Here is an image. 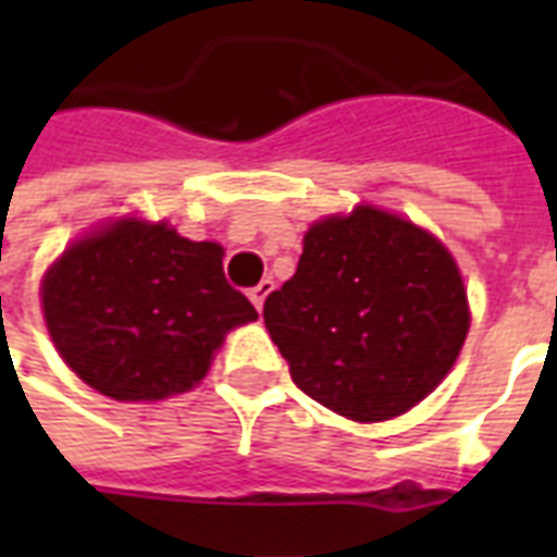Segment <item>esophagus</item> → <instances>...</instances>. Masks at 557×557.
Wrapping results in <instances>:
<instances>
[{
    "label": "esophagus",
    "mask_w": 557,
    "mask_h": 557,
    "mask_svg": "<svg viewBox=\"0 0 557 557\" xmlns=\"http://www.w3.org/2000/svg\"><path fill=\"white\" fill-rule=\"evenodd\" d=\"M271 289H274V283H271V280H262L259 286H253V289L247 292V295H250V301H253L256 310H262V307H265V298H268V295H271Z\"/></svg>",
    "instance_id": "34e87169"
}]
</instances>
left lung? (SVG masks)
Masks as SVG:
<instances>
[{
  "label": "left lung",
  "instance_id": "8db88e82",
  "mask_svg": "<svg viewBox=\"0 0 557 557\" xmlns=\"http://www.w3.org/2000/svg\"><path fill=\"white\" fill-rule=\"evenodd\" d=\"M262 315L292 382L358 423L397 418L432 394L471 325L450 250L373 206L313 223L295 277Z\"/></svg>",
  "mask_w": 557,
  "mask_h": 557
}]
</instances>
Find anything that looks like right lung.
<instances>
[{
	"label": "right lung",
	"instance_id": "obj_1",
	"mask_svg": "<svg viewBox=\"0 0 557 557\" xmlns=\"http://www.w3.org/2000/svg\"><path fill=\"white\" fill-rule=\"evenodd\" d=\"M47 331L62 361L103 397L154 403L206 379L253 304L223 277V247L125 218L89 232L41 283Z\"/></svg>",
	"mask_w": 557,
	"mask_h": 557
}]
</instances>
